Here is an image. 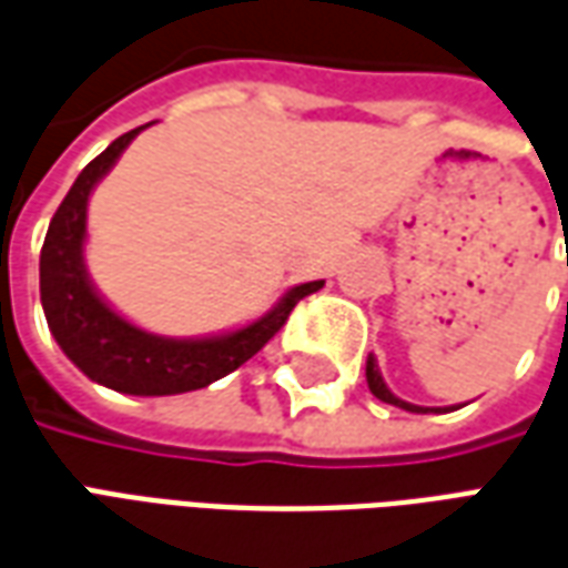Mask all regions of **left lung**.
<instances>
[{
  "label": "left lung",
  "instance_id": "8db88e82",
  "mask_svg": "<svg viewBox=\"0 0 568 568\" xmlns=\"http://www.w3.org/2000/svg\"><path fill=\"white\" fill-rule=\"evenodd\" d=\"M365 377H368V389L381 402H386V405H395V407H405V410H410V414H428L426 407H417V405H407V402H402L398 395H393L389 389H386V383H383L381 371H377V362H374V356H368V365H365Z\"/></svg>",
  "mask_w": 568,
  "mask_h": 568
}]
</instances>
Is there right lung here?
<instances>
[{
	"mask_svg": "<svg viewBox=\"0 0 568 568\" xmlns=\"http://www.w3.org/2000/svg\"><path fill=\"white\" fill-rule=\"evenodd\" d=\"M142 128L118 136L103 154H97L69 187L57 206L42 258H39V285L48 328L60 349L72 358L91 381L103 383L115 393L128 395H179L203 389L236 371L258 353L288 320L301 297L320 292L322 280L295 285L276 307L240 332L203 341H173L158 337L121 320L103 297L93 292L84 271V234H88V197L103 179L118 154Z\"/></svg>",
	"mask_w": 568,
	"mask_h": 568,
	"instance_id": "add662e5",
	"label": "right lung"
}]
</instances>
